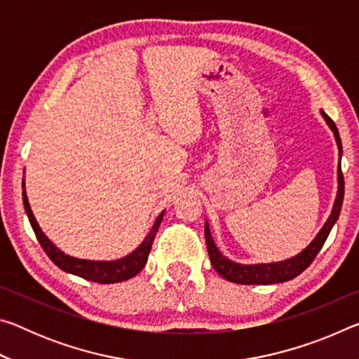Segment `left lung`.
<instances>
[{"label":"left lung","mask_w":359,"mask_h":359,"mask_svg":"<svg viewBox=\"0 0 359 359\" xmlns=\"http://www.w3.org/2000/svg\"><path fill=\"white\" fill-rule=\"evenodd\" d=\"M321 114H323V117L327 121V125H330V128L334 131V136H336L337 147H339V154H342V142H340V136H339L336 123H334L332 118L327 117L325 112ZM344 190H345L344 174H342V169L339 168V191H337L336 203H334L331 217L327 218L325 226L321 228V231L317 234V238L312 241V244L309 245L306 250H302L299 255H296L294 258L280 261V263H271V264L233 263V261L224 258L223 255L217 250L214 241H212L209 224L205 223L204 236H205V244H208V252H209L212 266H214V269L223 278H226V280L233 283H241V285H271V283L287 282V280H291V278L297 277L301 272H304L309 266H311L315 257H317L318 252L321 250V247H323L327 236H330L331 228L334 226V223H336V220L339 218L340 208H342Z\"/></svg>","instance_id":"1"}]
</instances>
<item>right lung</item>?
Segmentation results:
<instances>
[{"label":"right lung","instance_id":"right-lung-1","mask_svg":"<svg viewBox=\"0 0 359 359\" xmlns=\"http://www.w3.org/2000/svg\"><path fill=\"white\" fill-rule=\"evenodd\" d=\"M23 205H25V212L28 215L29 223H32V228L34 231L36 238H38L41 247L44 248L47 257L50 258L53 263L60 267V269L69 272V274L82 277L85 280L96 282V283L123 282V280H128L131 277H135L142 271V267L145 266V263H147V258H149L151 244H154L156 231L160 228L163 214H165V212H161V214L158 215L156 222L154 226H151L147 238H145L142 244L139 245L135 252L130 253L128 257L115 259V261H88V259L72 258L69 255H65L46 238V234L42 233L38 222H36L32 208H29L25 191H23Z\"/></svg>","mask_w":359,"mask_h":359}]
</instances>
